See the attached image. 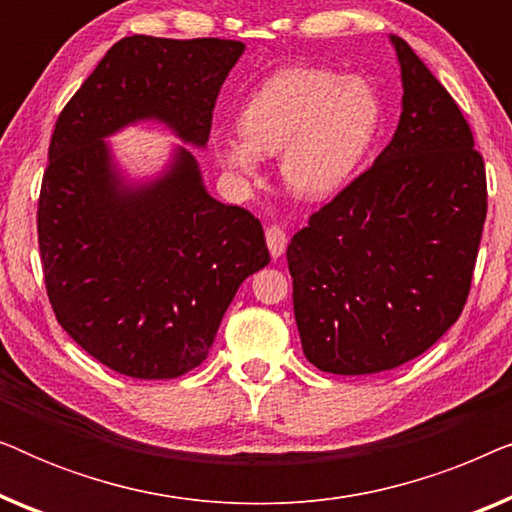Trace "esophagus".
<instances>
[{
  "label": "esophagus",
  "instance_id": "34e87169",
  "mask_svg": "<svg viewBox=\"0 0 512 512\" xmlns=\"http://www.w3.org/2000/svg\"><path fill=\"white\" fill-rule=\"evenodd\" d=\"M265 240H268V249L272 258H279L286 251V242H289V237L279 226H270L265 228Z\"/></svg>",
  "mask_w": 512,
  "mask_h": 512
}]
</instances>
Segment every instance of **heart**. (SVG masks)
I'll list each match as a JSON object with an SVG mask.
<instances>
[{"label": "heart", "instance_id": "heart-1", "mask_svg": "<svg viewBox=\"0 0 512 512\" xmlns=\"http://www.w3.org/2000/svg\"><path fill=\"white\" fill-rule=\"evenodd\" d=\"M380 125V100L361 76L319 67H284L244 97L240 135L214 137L223 170L256 181L265 156L282 153L286 186L300 198L321 200L352 177Z\"/></svg>", "mask_w": 512, "mask_h": 512}]
</instances>
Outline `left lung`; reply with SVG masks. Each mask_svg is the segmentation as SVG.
Wrapping results in <instances>:
<instances>
[{"label":"left lung","instance_id":"obj_1","mask_svg":"<svg viewBox=\"0 0 512 512\" xmlns=\"http://www.w3.org/2000/svg\"><path fill=\"white\" fill-rule=\"evenodd\" d=\"M403 111L391 142L291 237L293 312L312 366L370 375L424 354L464 310L487 179L452 95L391 37Z\"/></svg>","mask_w":512,"mask_h":512}]
</instances>
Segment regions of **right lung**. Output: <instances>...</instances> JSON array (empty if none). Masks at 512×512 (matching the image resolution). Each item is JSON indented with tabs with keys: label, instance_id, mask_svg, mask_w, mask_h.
Instances as JSON below:
<instances>
[{
	"label": "right lung",
	"instance_id": "add662e5",
	"mask_svg": "<svg viewBox=\"0 0 512 512\" xmlns=\"http://www.w3.org/2000/svg\"><path fill=\"white\" fill-rule=\"evenodd\" d=\"M242 53L230 39L125 37L55 123L37 212L46 293L69 338L121 375L198 368L240 284L270 263L261 221L214 200L191 151L177 146L160 177L130 184L104 142L160 121L205 146Z\"/></svg>",
	"mask_w": 512,
	"mask_h": 512
}]
</instances>
